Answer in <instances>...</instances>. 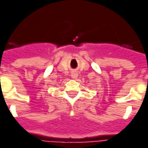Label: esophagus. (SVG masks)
Masks as SVG:
<instances>
[{"mask_svg": "<svg viewBox=\"0 0 148 148\" xmlns=\"http://www.w3.org/2000/svg\"><path fill=\"white\" fill-rule=\"evenodd\" d=\"M71 76H72V77H74V78H75V77H77V74H76V73H73V74H71Z\"/></svg>", "mask_w": 148, "mask_h": 148, "instance_id": "esophagus-1", "label": "esophagus"}]
</instances>
